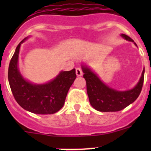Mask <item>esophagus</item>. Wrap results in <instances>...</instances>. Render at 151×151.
I'll return each mask as SVG.
<instances>
[{"label":"esophagus","mask_w":151,"mask_h":151,"mask_svg":"<svg viewBox=\"0 0 151 151\" xmlns=\"http://www.w3.org/2000/svg\"><path fill=\"white\" fill-rule=\"evenodd\" d=\"M76 73L77 76H82L83 73H82V70L80 68H76Z\"/></svg>","instance_id":"obj_1"}]
</instances>
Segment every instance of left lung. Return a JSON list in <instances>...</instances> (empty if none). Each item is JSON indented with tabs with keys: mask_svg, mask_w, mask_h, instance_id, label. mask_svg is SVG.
<instances>
[{
	"mask_svg": "<svg viewBox=\"0 0 151 151\" xmlns=\"http://www.w3.org/2000/svg\"><path fill=\"white\" fill-rule=\"evenodd\" d=\"M124 39L134 41L130 37L121 34ZM134 45L137 46L135 43ZM83 77L86 81L87 93L90 104L95 110L101 112H116L132 104L139 96L145 78V68L137 85L127 91H117L110 88L100 79L97 75L85 64L82 65Z\"/></svg>",
	"mask_w": 151,
	"mask_h": 151,
	"instance_id": "8db88e82",
	"label": "left lung"
}]
</instances>
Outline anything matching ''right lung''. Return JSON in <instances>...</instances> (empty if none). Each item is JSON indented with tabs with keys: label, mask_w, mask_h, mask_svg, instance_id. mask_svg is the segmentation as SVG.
Returning <instances> with one entry per match:
<instances>
[{
	"label": "right lung",
	"mask_w": 151,
	"mask_h": 151,
	"mask_svg": "<svg viewBox=\"0 0 151 151\" xmlns=\"http://www.w3.org/2000/svg\"><path fill=\"white\" fill-rule=\"evenodd\" d=\"M16 48L8 69V81L13 97L24 110L35 114H53L63 106L69 88L76 78V69L61 71L54 79L45 84H34L24 78L18 68L21 44Z\"/></svg>",
	"instance_id": "add662e5"
}]
</instances>
